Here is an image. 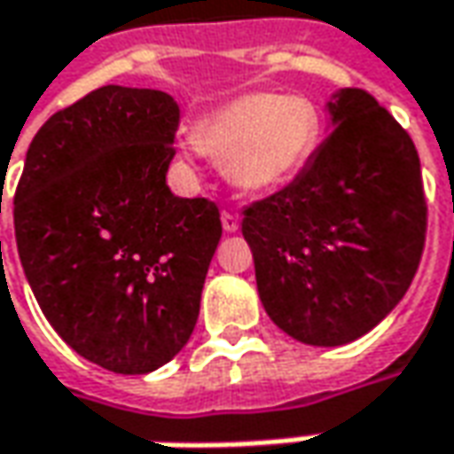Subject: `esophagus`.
<instances>
[{"label":"esophagus","instance_id":"34e87169","mask_svg":"<svg viewBox=\"0 0 454 454\" xmlns=\"http://www.w3.org/2000/svg\"><path fill=\"white\" fill-rule=\"evenodd\" d=\"M222 227H224V232H237L239 230V217L234 215V212H222Z\"/></svg>","mask_w":454,"mask_h":454}]
</instances>
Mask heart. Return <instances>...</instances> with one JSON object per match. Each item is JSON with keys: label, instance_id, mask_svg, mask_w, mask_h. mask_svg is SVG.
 <instances>
[{"label": "heart", "instance_id": "obj_1", "mask_svg": "<svg viewBox=\"0 0 454 454\" xmlns=\"http://www.w3.org/2000/svg\"><path fill=\"white\" fill-rule=\"evenodd\" d=\"M322 137L319 109L305 97L245 94L209 114L194 147L227 162L237 187L270 192L290 182L315 154Z\"/></svg>", "mask_w": 454, "mask_h": 454}]
</instances>
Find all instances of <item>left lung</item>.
Returning <instances> with one entry per match:
<instances>
[{
    "instance_id": "left-lung-1",
    "label": "left lung",
    "mask_w": 454,
    "mask_h": 454,
    "mask_svg": "<svg viewBox=\"0 0 454 454\" xmlns=\"http://www.w3.org/2000/svg\"><path fill=\"white\" fill-rule=\"evenodd\" d=\"M334 127L287 187L242 209L257 290L279 330L319 348L370 333L404 297L427 234L419 154L364 90L330 102Z\"/></svg>"
}]
</instances>
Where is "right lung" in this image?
Listing matches in <instances>:
<instances>
[{
    "label": "right lung",
    "instance_id": "add662e5",
    "mask_svg": "<svg viewBox=\"0 0 454 454\" xmlns=\"http://www.w3.org/2000/svg\"><path fill=\"white\" fill-rule=\"evenodd\" d=\"M179 106L167 92L99 87L54 112L14 192L24 275L84 360L145 375L187 345L220 209L167 187Z\"/></svg>",
    "mask_w": 454,
    "mask_h": 454
}]
</instances>
